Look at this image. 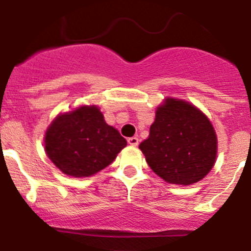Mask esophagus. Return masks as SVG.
<instances>
[{"label": "esophagus", "instance_id": "34e87169", "mask_svg": "<svg viewBox=\"0 0 251 251\" xmlns=\"http://www.w3.org/2000/svg\"><path fill=\"white\" fill-rule=\"evenodd\" d=\"M128 144L132 145V147H137V145L139 144V139H138V137L128 138Z\"/></svg>", "mask_w": 251, "mask_h": 251}]
</instances>
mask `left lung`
Returning a JSON list of instances; mask_svg holds the SVG:
<instances>
[{"mask_svg":"<svg viewBox=\"0 0 251 251\" xmlns=\"http://www.w3.org/2000/svg\"><path fill=\"white\" fill-rule=\"evenodd\" d=\"M139 149L164 181L187 186L202 180L214 166L217 135L197 107L169 97L157 107L149 137Z\"/></svg>","mask_w":251,"mask_h":251,"instance_id":"1","label":"left lung"}]
</instances>
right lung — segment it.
I'll return each mask as SVG.
<instances>
[{
  "label": "right lung",
  "mask_w": 251,
  "mask_h": 251,
  "mask_svg": "<svg viewBox=\"0 0 251 251\" xmlns=\"http://www.w3.org/2000/svg\"><path fill=\"white\" fill-rule=\"evenodd\" d=\"M44 144L48 157L65 175L88 177L113 163L127 140L104 122L99 107L81 106L51 122Z\"/></svg>",
  "instance_id": "add662e5"
}]
</instances>
